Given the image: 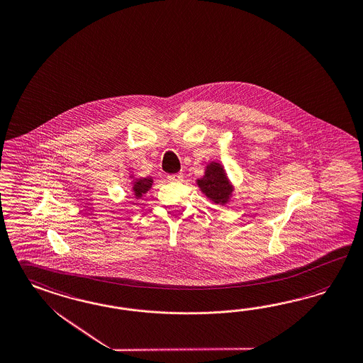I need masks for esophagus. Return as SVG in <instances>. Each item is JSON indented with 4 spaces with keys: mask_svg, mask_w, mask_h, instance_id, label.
<instances>
[{
    "mask_svg": "<svg viewBox=\"0 0 363 363\" xmlns=\"http://www.w3.org/2000/svg\"><path fill=\"white\" fill-rule=\"evenodd\" d=\"M167 179L169 182L180 183V182H183V174H172V175H168Z\"/></svg>",
    "mask_w": 363,
    "mask_h": 363,
    "instance_id": "obj_1",
    "label": "esophagus"
}]
</instances>
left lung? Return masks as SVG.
<instances>
[{
  "label": "left lung",
  "mask_w": 363,
  "mask_h": 363,
  "mask_svg": "<svg viewBox=\"0 0 363 363\" xmlns=\"http://www.w3.org/2000/svg\"><path fill=\"white\" fill-rule=\"evenodd\" d=\"M196 183L200 191L214 204H228L232 197L233 186L223 166L217 162L209 163L205 168L204 177L197 179Z\"/></svg>",
  "instance_id": "1"
}]
</instances>
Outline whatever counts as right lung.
<instances>
[{"label": "right lung", "instance_id": "obj_1", "mask_svg": "<svg viewBox=\"0 0 363 363\" xmlns=\"http://www.w3.org/2000/svg\"><path fill=\"white\" fill-rule=\"evenodd\" d=\"M152 177H140L133 180V192L137 199H140L145 194H147L152 186Z\"/></svg>", "mask_w": 363, "mask_h": 363}]
</instances>
